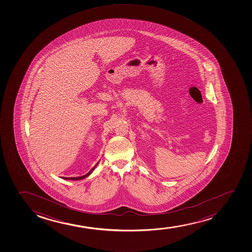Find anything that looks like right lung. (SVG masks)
I'll list each match as a JSON object with an SVG mask.
<instances>
[{"label":"right lung","mask_w":252,"mask_h":252,"mask_svg":"<svg viewBox=\"0 0 252 252\" xmlns=\"http://www.w3.org/2000/svg\"><path fill=\"white\" fill-rule=\"evenodd\" d=\"M97 164H98V162H97V163H96V164H95V166H94V167H93V169H92V170H91V171H89V172H88V173L86 174V175H84V176H82V177H63V179H65V180H75V181H76V180L84 179V178H86V177H88V176H89V175H90V174H92V172H93V170H94V169H95V166H96V165H97Z\"/></svg>","instance_id":"right-lung-1"}]
</instances>
